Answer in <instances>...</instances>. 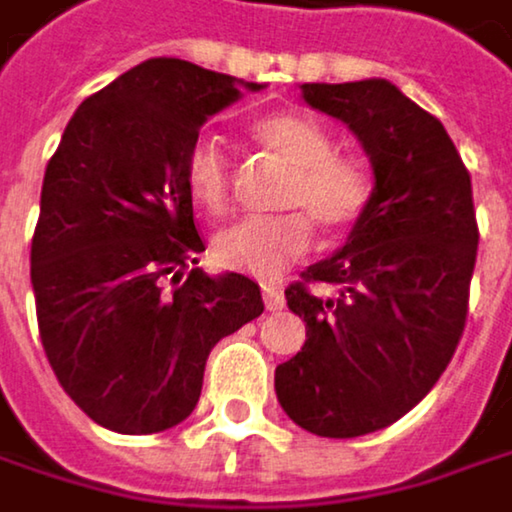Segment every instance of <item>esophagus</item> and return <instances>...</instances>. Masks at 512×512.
Wrapping results in <instances>:
<instances>
[{
	"instance_id": "obj_1",
	"label": "esophagus",
	"mask_w": 512,
	"mask_h": 512,
	"mask_svg": "<svg viewBox=\"0 0 512 512\" xmlns=\"http://www.w3.org/2000/svg\"><path fill=\"white\" fill-rule=\"evenodd\" d=\"M262 298L268 310H280L283 307V292L277 286H262Z\"/></svg>"
}]
</instances>
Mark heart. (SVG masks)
<instances>
[{"label":"heart","instance_id":"obj_1","mask_svg":"<svg viewBox=\"0 0 512 512\" xmlns=\"http://www.w3.org/2000/svg\"><path fill=\"white\" fill-rule=\"evenodd\" d=\"M256 138L292 165L280 202L298 211L247 217L217 235L214 253L223 265L268 280L307 253L310 220L326 235H341L356 226L371 205L374 180L365 162L335 153L329 129L304 114H271L256 126ZM186 186L208 214L229 208L232 174L217 141L202 138L189 147Z\"/></svg>","mask_w":512,"mask_h":512}]
</instances>
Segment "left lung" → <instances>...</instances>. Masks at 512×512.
Masks as SVG:
<instances>
[{"label":"left lung","mask_w":512,"mask_h":512,"mask_svg":"<svg viewBox=\"0 0 512 512\" xmlns=\"http://www.w3.org/2000/svg\"><path fill=\"white\" fill-rule=\"evenodd\" d=\"M301 99L359 138L374 196L344 247L286 289L307 341L274 392L304 431L362 437L413 410L459 347L480 241L471 174L443 123L383 78L301 84Z\"/></svg>","instance_id":"left-lung-1"}]
</instances>
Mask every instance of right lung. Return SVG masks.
<instances>
[{
    "instance_id": "right-lung-1",
    "label": "right lung",
    "mask_w": 512,
    "mask_h": 512,
    "mask_svg": "<svg viewBox=\"0 0 512 512\" xmlns=\"http://www.w3.org/2000/svg\"><path fill=\"white\" fill-rule=\"evenodd\" d=\"M262 84L156 56L81 102L41 183L32 292L47 362L102 428L156 434L196 410L217 341L256 319L259 286L205 274L186 153Z\"/></svg>"
}]
</instances>
